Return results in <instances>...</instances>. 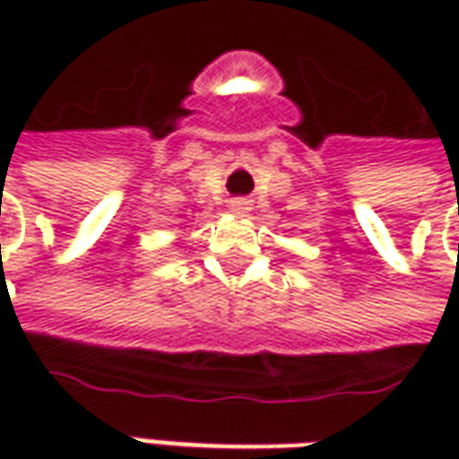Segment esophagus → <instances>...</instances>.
I'll use <instances>...</instances> for the list:
<instances>
[{"label": "esophagus", "mask_w": 459, "mask_h": 459, "mask_svg": "<svg viewBox=\"0 0 459 459\" xmlns=\"http://www.w3.org/2000/svg\"><path fill=\"white\" fill-rule=\"evenodd\" d=\"M253 209V204L248 199H233L230 201V211L236 213V216H248V211Z\"/></svg>", "instance_id": "esophagus-1"}]
</instances>
